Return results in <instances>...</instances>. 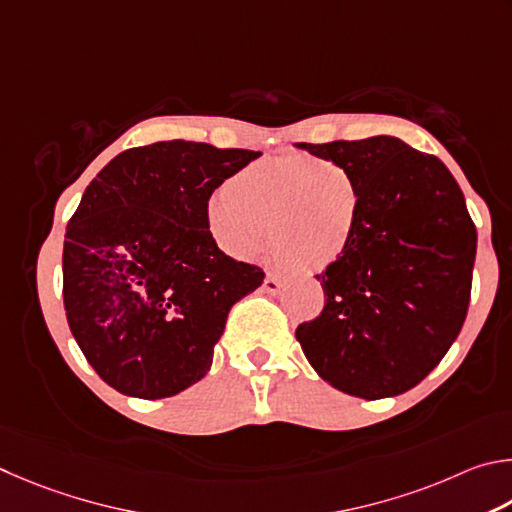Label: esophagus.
Returning a JSON list of instances; mask_svg holds the SVG:
<instances>
[{
	"instance_id": "esophagus-1",
	"label": "esophagus",
	"mask_w": 512,
	"mask_h": 512,
	"mask_svg": "<svg viewBox=\"0 0 512 512\" xmlns=\"http://www.w3.org/2000/svg\"><path fill=\"white\" fill-rule=\"evenodd\" d=\"M263 290L270 292V294H276L281 290V279L276 274H267L265 281H263Z\"/></svg>"
}]
</instances>
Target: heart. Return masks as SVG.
I'll list each match as a JSON object with an SVG mask.
<instances>
[{
  "mask_svg": "<svg viewBox=\"0 0 512 512\" xmlns=\"http://www.w3.org/2000/svg\"><path fill=\"white\" fill-rule=\"evenodd\" d=\"M362 193L342 166L310 155H281L242 168L206 204L213 240L238 261L272 247L281 263L326 270L357 233Z\"/></svg>",
  "mask_w": 512,
  "mask_h": 512,
  "instance_id": "b5f03b06",
  "label": "heart"
}]
</instances>
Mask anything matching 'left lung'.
<instances>
[{"label": "left lung", "mask_w": 512, "mask_h": 512, "mask_svg": "<svg viewBox=\"0 0 512 512\" xmlns=\"http://www.w3.org/2000/svg\"><path fill=\"white\" fill-rule=\"evenodd\" d=\"M353 175L362 193L346 254L317 274L326 306L297 328L321 380L348 396H400L459 337L477 229L441 159L396 137L297 143Z\"/></svg>", "instance_id": "obj_1"}]
</instances>
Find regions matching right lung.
Instances as JSON below:
<instances>
[{"label": "right lung", "mask_w": 512, "mask_h": 512, "mask_svg": "<svg viewBox=\"0 0 512 512\" xmlns=\"http://www.w3.org/2000/svg\"><path fill=\"white\" fill-rule=\"evenodd\" d=\"M261 152L157 141L116 155L85 188L62 249L71 335L112 389L157 400L202 380L231 306L263 283L206 227L224 179Z\"/></svg>", "instance_id": "add662e5"}]
</instances>
